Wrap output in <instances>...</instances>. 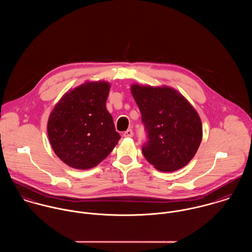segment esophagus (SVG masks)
I'll list each match as a JSON object with an SVG mask.
<instances>
[{
    "mask_svg": "<svg viewBox=\"0 0 252 252\" xmlns=\"http://www.w3.org/2000/svg\"><path fill=\"white\" fill-rule=\"evenodd\" d=\"M123 136H124L125 138H132V137H133V130L128 129L127 131H125V132L123 133Z\"/></svg>",
    "mask_w": 252,
    "mask_h": 252,
    "instance_id": "esophagus-1",
    "label": "esophagus"
}]
</instances>
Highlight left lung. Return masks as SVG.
<instances>
[{"instance_id": "obj_1", "label": "left lung", "mask_w": 252, "mask_h": 252, "mask_svg": "<svg viewBox=\"0 0 252 252\" xmlns=\"http://www.w3.org/2000/svg\"><path fill=\"white\" fill-rule=\"evenodd\" d=\"M146 133L145 159L161 172L186 166L202 141L201 119L179 92L170 87L132 85Z\"/></svg>"}]
</instances>
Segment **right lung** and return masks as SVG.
I'll return each mask as SVG.
<instances>
[{
    "instance_id": "obj_1",
    "label": "right lung",
    "mask_w": 252,
    "mask_h": 252,
    "mask_svg": "<svg viewBox=\"0 0 252 252\" xmlns=\"http://www.w3.org/2000/svg\"><path fill=\"white\" fill-rule=\"evenodd\" d=\"M109 87L105 81L86 82L66 93L50 113L49 142L56 155L72 168L97 166L120 140L106 108Z\"/></svg>"
}]
</instances>
